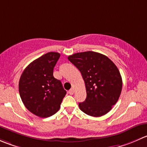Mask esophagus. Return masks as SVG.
<instances>
[{"mask_svg": "<svg viewBox=\"0 0 147 147\" xmlns=\"http://www.w3.org/2000/svg\"><path fill=\"white\" fill-rule=\"evenodd\" d=\"M69 92V95H73V94H74V90L72 88V89L69 90V92Z\"/></svg>", "mask_w": 147, "mask_h": 147, "instance_id": "1", "label": "esophagus"}]
</instances>
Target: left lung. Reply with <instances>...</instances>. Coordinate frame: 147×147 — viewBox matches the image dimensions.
I'll return each instance as SVG.
<instances>
[{
    "label": "left lung",
    "mask_w": 147,
    "mask_h": 147,
    "mask_svg": "<svg viewBox=\"0 0 147 147\" xmlns=\"http://www.w3.org/2000/svg\"><path fill=\"white\" fill-rule=\"evenodd\" d=\"M85 81L87 97L80 102L86 114L99 117L111 110L120 97L122 78L117 67L108 57L98 52H84L68 57Z\"/></svg>",
    "instance_id": "8db88e82"
}]
</instances>
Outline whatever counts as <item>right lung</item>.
<instances>
[{
  "instance_id": "add662e5",
  "label": "right lung",
  "mask_w": 147,
  "mask_h": 147,
  "mask_svg": "<svg viewBox=\"0 0 147 147\" xmlns=\"http://www.w3.org/2000/svg\"><path fill=\"white\" fill-rule=\"evenodd\" d=\"M60 57L57 52H48L29 64L18 83L22 102L30 112L47 118L59 111L66 95L62 82L53 76V70Z\"/></svg>"
}]
</instances>
